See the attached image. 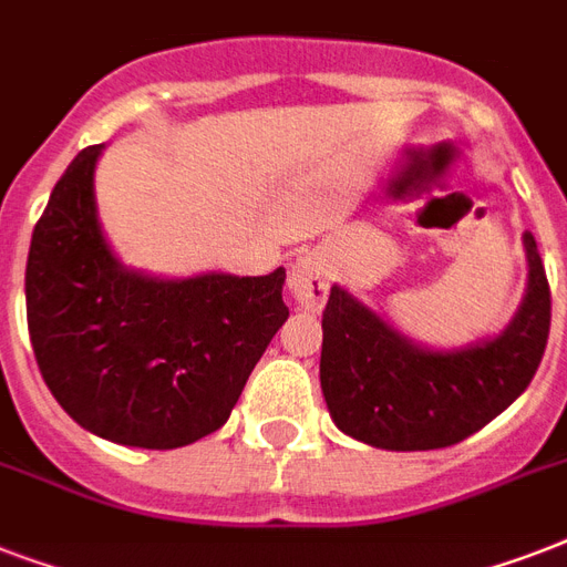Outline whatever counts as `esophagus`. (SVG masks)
<instances>
[{
	"label": "esophagus",
	"mask_w": 567,
	"mask_h": 567,
	"mask_svg": "<svg viewBox=\"0 0 567 567\" xmlns=\"http://www.w3.org/2000/svg\"><path fill=\"white\" fill-rule=\"evenodd\" d=\"M329 282H332V267L320 252H302L288 274V291H291L293 302L306 311L323 309Z\"/></svg>",
	"instance_id": "obj_1"
}]
</instances>
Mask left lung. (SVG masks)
Listing matches in <instances>:
<instances>
[{
    "instance_id": "8db88e82",
    "label": "left lung",
    "mask_w": 567,
    "mask_h": 567,
    "mask_svg": "<svg viewBox=\"0 0 567 567\" xmlns=\"http://www.w3.org/2000/svg\"><path fill=\"white\" fill-rule=\"evenodd\" d=\"M524 256L527 288L509 323L462 347L421 344L332 285L320 323V388L338 430L412 453L458 444L509 409L536 377L550 332V288L529 231Z\"/></svg>"
}]
</instances>
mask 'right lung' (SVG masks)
Here are the masks:
<instances>
[{
	"label": "right lung",
	"mask_w": 567,
	"mask_h": 567,
	"mask_svg": "<svg viewBox=\"0 0 567 567\" xmlns=\"http://www.w3.org/2000/svg\"><path fill=\"white\" fill-rule=\"evenodd\" d=\"M105 144L75 155L31 231L25 315L38 368L93 435L173 450L220 430L288 320L285 267L267 276H155L105 238L93 173Z\"/></svg>",
	"instance_id": "add662e5"
}]
</instances>
